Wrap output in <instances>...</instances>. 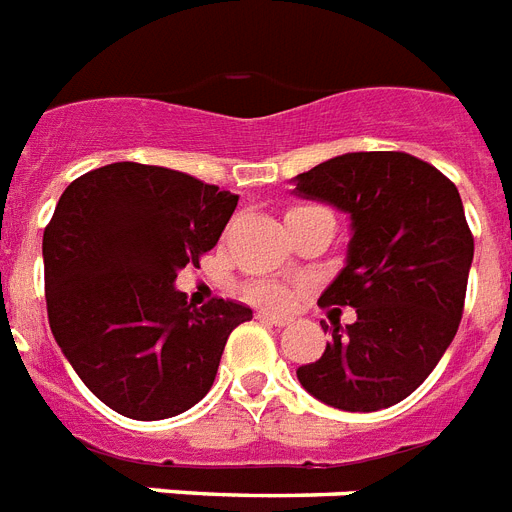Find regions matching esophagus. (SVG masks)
<instances>
[{
    "label": "esophagus",
    "mask_w": 512,
    "mask_h": 512,
    "mask_svg": "<svg viewBox=\"0 0 512 512\" xmlns=\"http://www.w3.org/2000/svg\"><path fill=\"white\" fill-rule=\"evenodd\" d=\"M259 320L269 322V325H275V327H285L293 322V317H288V314H275V312H259Z\"/></svg>",
    "instance_id": "esophagus-1"
}]
</instances>
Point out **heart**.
<instances>
[{
	"instance_id": "b5f03b06",
	"label": "heart",
	"mask_w": 512,
	"mask_h": 512,
	"mask_svg": "<svg viewBox=\"0 0 512 512\" xmlns=\"http://www.w3.org/2000/svg\"><path fill=\"white\" fill-rule=\"evenodd\" d=\"M251 296L261 304H280L285 293H282L280 285H272V282H261V285H253Z\"/></svg>"
}]
</instances>
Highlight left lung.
Wrapping results in <instances>:
<instances>
[{
    "instance_id": "obj_1",
    "label": "left lung",
    "mask_w": 512,
    "mask_h": 512,
    "mask_svg": "<svg viewBox=\"0 0 512 512\" xmlns=\"http://www.w3.org/2000/svg\"><path fill=\"white\" fill-rule=\"evenodd\" d=\"M290 182L349 216L346 264L320 304L357 309L351 325L330 322L333 341L298 383L335 410H386L431 375L463 317L473 235L460 192L431 163L383 150L335 155Z\"/></svg>"
}]
</instances>
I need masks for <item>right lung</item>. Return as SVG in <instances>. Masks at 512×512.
<instances>
[{"instance_id":"right-lung-1","label":"right lung","mask_w":512,"mask_h":512,"mask_svg":"<svg viewBox=\"0 0 512 512\" xmlns=\"http://www.w3.org/2000/svg\"><path fill=\"white\" fill-rule=\"evenodd\" d=\"M237 195L182 171L110 163L73 179L44 230L49 327L84 386L132 420L190 410L248 306L187 301L177 275L222 237Z\"/></svg>"}]
</instances>
